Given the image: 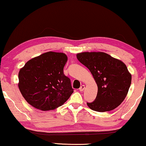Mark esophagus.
I'll return each mask as SVG.
<instances>
[{
  "label": "esophagus",
  "mask_w": 146,
  "mask_h": 146,
  "mask_svg": "<svg viewBox=\"0 0 146 146\" xmlns=\"http://www.w3.org/2000/svg\"><path fill=\"white\" fill-rule=\"evenodd\" d=\"M85 90V86L84 85H82L80 86V88H79V90L80 91V92H83V91Z\"/></svg>",
  "instance_id": "esophagus-1"
}]
</instances>
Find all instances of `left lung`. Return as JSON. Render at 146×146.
Returning <instances> with one entry per match:
<instances>
[{
  "instance_id": "1",
  "label": "left lung",
  "mask_w": 146,
  "mask_h": 146,
  "mask_svg": "<svg viewBox=\"0 0 146 146\" xmlns=\"http://www.w3.org/2000/svg\"><path fill=\"white\" fill-rule=\"evenodd\" d=\"M76 56L90 70L98 85L96 98L93 102H88V106L98 112L117 108L125 99L132 81L126 65L102 52H84Z\"/></svg>"
}]
</instances>
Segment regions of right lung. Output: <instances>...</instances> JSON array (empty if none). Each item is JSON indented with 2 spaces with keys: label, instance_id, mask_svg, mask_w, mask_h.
Returning <instances> with one entry per match:
<instances>
[{
  "label": "right lung",
  "instance_id": "add662e5",
  "mask_svg": "<svg viewBox=\"0 0 146 146\" xmlns=\"http://www.w3.org/2000/svg\"><path fill=\"white\" fill-rule=\"evenodd\" d=\"M68 60L62 52H47L29 60L19 72L18 87L31 106L53 110L68 100L74 92L63 69Z\"/></svg>",
  "mask_w": 146,
  "mask_h": 146
}]
</instances>
